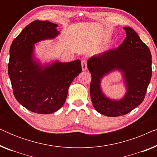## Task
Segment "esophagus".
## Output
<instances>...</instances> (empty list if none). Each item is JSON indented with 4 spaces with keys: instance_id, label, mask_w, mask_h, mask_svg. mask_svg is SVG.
Wrapping results in <instances>:
<instances>
[{
    "instance_id": "esophagus-1",
    "label": "esophagus",
    "mask_w": 157,
    "mask_h": 157,
    "mask_svg": "<svg viewBox=\"0 0 157 157\" xmlns=\"http://www.w3.org/2000/svg\"><path fill=\"white\" fill-rule=\"evenodd\" d=\"M81 67H82L83 71H86L87 70V63L86 60H82V61H81Z\"/></svg>"
}]
</instances>
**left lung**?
I'll return each mask as SVG.
<instances>
[{"label":"left lung","mask_w":157,"mask_h":157,"mask_svg":"<svg viewBox=\"0 0 157 157\" xmlns=\"http://www.w3.org/2000/svg\"><path fill=\"white\" fill-rule=\"evenodd\" d=\"M126 37L117 48L94 55L87 61L91 74L90 95L97 112L110 117L129 113L144 101L151 78V55L148 46L130 27H124ZM122 74L126 92L120 100L105 96L101 80L111 72Z\"/></svg>","instance_id":"left-lung-1"}]
</instances>
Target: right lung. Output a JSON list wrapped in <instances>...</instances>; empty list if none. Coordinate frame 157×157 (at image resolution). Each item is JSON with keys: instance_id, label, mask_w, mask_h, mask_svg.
Here are the masks:
<instances>
[{"instance_id": "add662e5", "label": "right lung", "mask_w": 157, "mask_h": 157, "mask_svg": "<svg viewBox=\"0 0 157 157\" xmlns=\"http://www.w3.org/2000/svg\"><path fill=\"white\" fill-rule=\"evenodd\" d=\"M58 26L48 21H34L10 48L8 71L15 98L28 110L40 114L54 113L63 106L71 83L82 70L79 59L42 63L36 57L35 44L56 38Z\"/></svg>"}]
</instances>
